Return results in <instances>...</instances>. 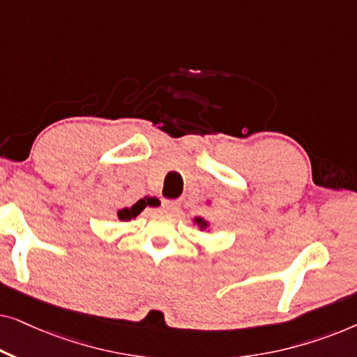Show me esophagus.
Returning a JSON list of instances; mask_svg holds the SVG:
<instances>
[{
  "label": "esophagus",
  "mask_w": 357,
  "mask_h": 357,
  "mask_svg": "<svg viewBox=\"0 0 357 357\" xmlns=\"http://www.w3.org/2000/svg\"><path fill=\"white\" fill-rule=\"evenodd\" d=\"M162 208L165 211H177L180 208V202H175V199H164L162 202Z\"/></svg>",
  "instance_id": "obj_1"
}]
</instances>
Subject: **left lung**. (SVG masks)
Wrapping results in <instances>:
<instances>
[{"label": "left lung", "instance_id": "8db88e82", "mask_svg": "<svg viewBox=\"0 0 357 357\" xmlns=\"http://www.w3.org/2000/svg\"><path fill=\"white\" fill-rule=\"evenodd\" d=\"M197 224L199 227H206V222H204V219L202 218H197Z\"/></svg>", "mask_w": 357, "mask_h": 357}]
</instances>
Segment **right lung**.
Wrapping results in <instances>:
<instances>
[{
  "mask_svg": "<svg viewBox=\"0 0 357 357\" xmlns=\"http://www.w3.org/2000/svg\"><path fill=\"white\" fill-rule=\"evenodd\" d=\"M143 209H144V204L141 203V202H138L136 204H133V206H131V208L120 209V211H119V218L121 219V221H123V219L136 218L141 211H143Z\"/></svg>",
  "mask_w": 357,
  "mask_h": 357,
  "instance_id": "add662e5",
  "label": "right lung"
}]
</instances>
